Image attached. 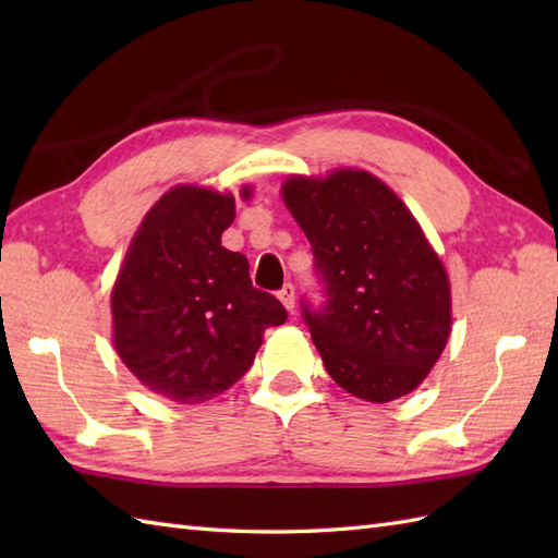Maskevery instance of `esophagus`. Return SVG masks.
<instances>
[{
  "mask_svg": "<svg viewBox=\"0 0 558 558\" xmlns=\"http://www.w3.org/2000/svg\"><path fill=\"white\" fill-rule=\"evenodd\" d=\"M278 300L286 304L288 312H294V286L292 282H286V286L278 290Z\"/></svg>",
  "mask_w": 558,
  "mask_h": 558,
  "instance_id": "1",
  "label": "esophagus"
}]
</instances>
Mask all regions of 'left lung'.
Masks as SVG:
<instances>
[{"label":"left lung","mask_w":558,"mask_h":558,"mask_svg":"<svg viewBox=\"0 0 558 558\" xmlns=\"http://www.w3.org/2000/svg\"><path fill=\"white\" fill-rule=\"evenodd\" d=\"M282 201L312 244L326 302L302 316L330 378L388 402L417 388L450 336L441 258L408 206L364 170L290 177Z\"/></svg>","instance_id":"1"}]
</instances>
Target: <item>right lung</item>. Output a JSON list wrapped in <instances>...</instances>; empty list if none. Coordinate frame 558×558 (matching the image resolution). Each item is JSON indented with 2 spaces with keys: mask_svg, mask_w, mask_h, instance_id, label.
Listing matches in <instances>:
<instances>
[{
  "mask_svg": "<svg viewBox=\"0 0 558 558\" xmlns=\"http://www.w3.org/2000/svg\"><path fill=\"white\" fill-rule=\"evenodd\" d=\"M232 220V194L170 189L146 213L112 288L114 350L168 400L220 396L254 364L264 330L288 322L286 306L252 286L246 256L220 244Z\"/></svg>",
  "mask_w": 558,
  "mask_h": 558,
  "instance_id": "1",
  "label": "right lung"
}]
</instances>
